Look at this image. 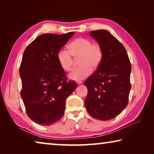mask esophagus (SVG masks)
I'll list each match as a JSON object with an SVG mask.
<instances>
[{"mask_svg":"<svg viewBox=\"0 0 154 154\" xmlns=\"http://www.w3.org/2000/svg\"><path fill=\"white\" fill-rule=\"evenodd\" d=\"M83 82H82V81H77V83L78 85H79V84H82Z\"/></svg>","mask_w":154,"mask_h":154,"instance_id":"esophagus-1","label":"esophagus"}]
</instances>
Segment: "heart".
Wrapping results in <instances>:
<instances>
[{"instance_id": "obj_1", "label": "heart", "mask_w": 154, "mask_h": 154, "mask_svg": "<svg viewBox=\"0 0 154 154\" xmlns=\"http://www.w3.org/2000/svg\"><path fill=\"white\" fill-rule=\"evenodd\" d=\"M69 51L66 49H60L57 58L60 65L64 71H70L72 69L73 59H78L79 66L72 69L69 77L73 80H82L92 73V69H96L100 66L103 58V49L98 43L86 38L79 37L74 40L69 45Z\"/></svg>"}]
</instances>
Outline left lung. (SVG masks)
<instances>
[{"instance_id":"obj_1","label":"left lung","mask_w":154,"mask_h":154,"mask_svg":"<svg viewBox=\"0 0 154 154\" xmlns=\"http://www.w3.org/2000/svg\"><path fill=\"white\" fill-rule=\"evenodd\" d=\"M90 36L102 47L103 58L84 82L88 91L85 105L93 118L109 120L128 103L131 64L124 45L107 30L91 31Z\"/></svg>"}]
</instances>
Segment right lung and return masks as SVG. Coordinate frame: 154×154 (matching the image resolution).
Instances as JSON below:
<instances>
[{"instance_id": "1", "label": "right lung", "mask_w": 154, "mask_h": 154, "mask_svg": "<svg viewBox=\"0 0 154 154\" xmlns=\"http://www.w3.org/2000/svg\"><path fill=\"white\" fill-rule=\"evenodd\" d=\"M74 34H43L30 43L23 54L21 97L28 116L38 124L49 126L60 120L66 98L77 88L76 82L68 81L57 58L58 51Z\"/></svg>"}]
</instances>
